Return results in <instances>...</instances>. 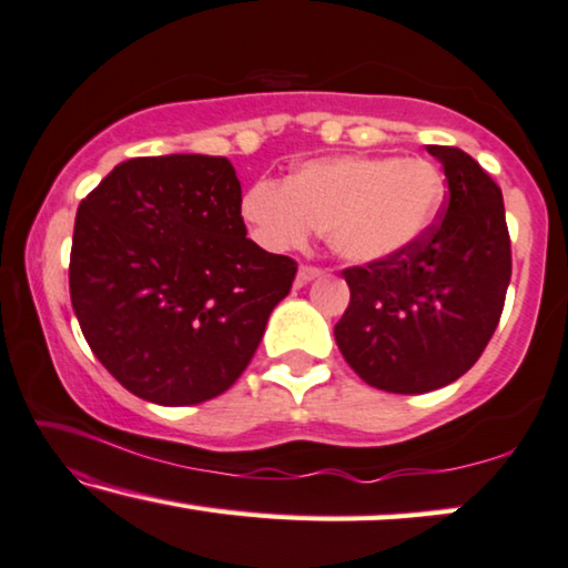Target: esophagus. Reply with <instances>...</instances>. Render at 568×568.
Returning a JSON list of instances; mask_svg holds the SVG:
<instances>
[{
  "mask_svg": "<svg viewBox=\"0 0 568 568\" xmlns=\"http://www.w3.org/2000/svg\"><path fill=\"white\" fill-rule=\"evenodd\" d=\"M324 270L322 267H314V265H301L298 270V277H295V285H306L311 281H316L318 275H322Z\"/></svg>",
  "mask_w": 568,
  "mask_h": 568,
  "instance_id": "obj_1",
  "label": "esophagus"
}]
</instances>
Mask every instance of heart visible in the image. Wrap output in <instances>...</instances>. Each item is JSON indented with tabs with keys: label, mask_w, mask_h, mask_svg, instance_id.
<instances>
[{
	"label": "heart",
	"mask_w": 568,
	"mask_h": 568,
	"mask_svg": "<svg viewBox=\"0 0 568 568\" xmlns=\"http://www.w3.org/2000/svg\"><path fill=\"white\" fill-rule=\"evenodd\" d=\"M443 201V174L425 159L337 156L301 164L287 182L257 180L242 215L270 250H295L324 229L339 260L375 265L419 244Z\"/></svg>",
	"instance_id": "1"
}]
</instances>
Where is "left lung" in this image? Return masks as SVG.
Here are the masks:
<instances>
[{"label":"left lung","mask_w":568,"mask_h":568,"mask_svg":"<svg viewBox=\"0 0 568 568\" xmlns=\"http://www.w3.org/2000/svg\"><path fill=\"white\" fill-rule=\"evenodd\" d=\"M443 164L447 203L409 252L347 267L349 306L334 326L339 353L367 386L427 394L470 371L497 329L513 275L501 190L455 146Z\"/></svg>","instance_id":"left-lung-1"}]
</instances>
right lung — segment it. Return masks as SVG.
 Wrapping results in <instances>:
<instances>
[{
    "instance_id": "obj_1",
    "label": "right lung",
    "mask_w": 568,
    "mask_h": 568,
    "mask_svg": "<svg viewBox=\"0 0 568 568\" xmlns=\"http://www.w3.org/2000/svg\"><path fill=\"white\" fill-rule=\"evenodd\" d=\"M295 270L246 239L226 156H139L79 203L69 291L87 345L123 388L190 406L234 386Z\"/></svg>"
}]
</instances>
